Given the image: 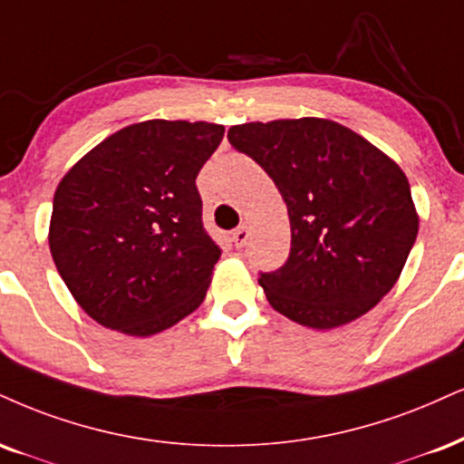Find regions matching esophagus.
<instances>
[{"mask_svg":"<svg viewBox=\"0 0 464 464\" xmlns=\"http://www.w3.org/2000/svg\"><path fill=\"white\" fill-rule=\"evenodd\" d=\"M248 237H250V231L248 227H237L236 231H233V244H236V248H244L248 244Z\"/></svg>","mask_w":464,"mask_h":464,"instance_id":"esophagus-1","label":"esophagus"}]
</instances>
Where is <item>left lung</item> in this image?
<instances>
[{
    "label": "left lung",
    "mask_w": 464,
    "mask_h": 464,
    "mask_svg": "<svg viewBox=\"0 0 464 464\" xmlns=\"http://www.w3.org/2000/svg\"><path fill=\"white\" fill-rule=\"evenodd\" d=\"M227 138L270 175L287 205L289 256L259 276L267 303L320 331L381 303L420 231L400 166L356 131L314 116L244 122Z\"/></svg>",
    "instance_id": "1"
}]
</instances>
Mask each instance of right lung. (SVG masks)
I'll return each mask as SVG.
<instances>
[{"label":"right lung","mask_w":464,"mask_h":464,"mask_svg":"<svg viewBox=\"0 0 464 464\" xmlns=\"http://www.w3.org/2000/svg\"><path fill=\"white\" fill-rule=\"evenodd\" d=\"M222 136L216 122H136L58 183L49 248L94 322L149 337L203 303L220 248L200 220L197 175Z\"/></svg>","instance_id":"add662e5"}]
</instances>
